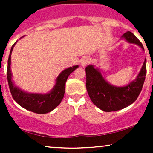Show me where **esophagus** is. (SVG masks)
I'll return each mask as SVG.
<instances>
[{"label": "esophagus", "mask_w": 153, "mask_h": 153, "mask_svg": "<svg viewBox=\"0 0 153 153\" xmlns=\"http://www.w3.org/2000/svg\"><path fill=\"white\" fill-rule=\"evenodd\" d=\"M90 62V59L88 57H83L80 61V64L82 67H85Z\"/></svg>", "instance_id": "obj_1"}]
</instances>
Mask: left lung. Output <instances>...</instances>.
Instances as JSON below:
<instances>
[{"label":"left lung","mask_w":153,"mask_h":153,"mask_svg":"<svg viewBox=\"0 0 153 153\" xmlns=\"http://www.w3.org/2000/svg\"><path fill=\"white\" fill-rule=\"evenodd\" d=\"M122 37L128 42L137 45L144 50L143 44L130 31L124 33ZM85 73L86 89L94 104L103 111H116L129 106L137 99L146 76V59L137 78L126 86L111 85L103 78L99 70L92 65L85 68Z\"/></svg>","instance_id":"left-lung-1"}]
</instances>
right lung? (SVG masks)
Segmentation results:
<instances>
[{"label": "right lung", "instance_id": "right-lung-1", "mask_svg": "<svg viewBox=\"0 0 153 153\" xmlns=\"http://www.w3.org/2000/svg\"><path fill=\"white\" fill-rule=\"evenodd\" d=\"M16 43V42L13 44L10 49L8 59V68H7V79H8V85L12 97L18 104L30 111L36 114H47L52 111L62 101L65 91L67 79L71 73L78 68V65L71 67L64 70L57 76L55 85L48 94H31V93L25 92L19 87L15 86L14 83L12 81V73L10 71V56Z\"/></svg>", "mask_w": 153, "mask_h": 153}]
</instances>
